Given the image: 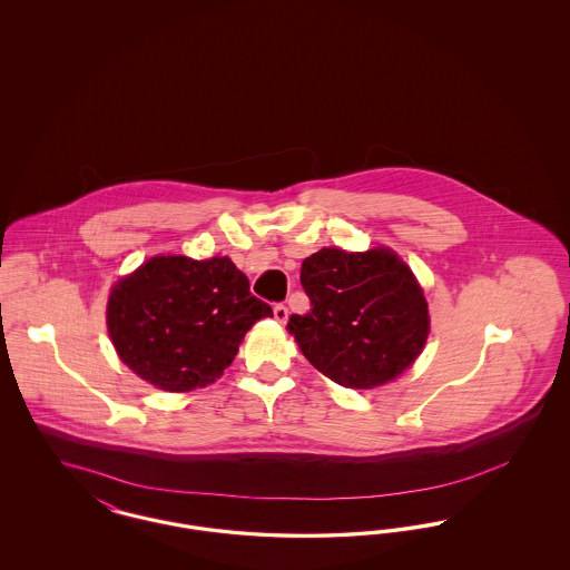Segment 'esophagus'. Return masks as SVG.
Returning a JSON list of instances; mask_svg holds the SVG:
<instances>
[{"mask_svg": "<svg viewBox=\"0 0 570 570\" xmlns=\"http://www.w3.org/2000/svg\"><path fill=\"white\" fill-rule=\"evenodd\" d=\"M273 316H275V321H277V323H282V325H284V323L288 321V307H286L284 303H277V305L273 307Z\"/></svg>", "mask_w": 570, "mask_h": 570, "instance_id": "1", "label": "esophagus"}]
</instances>
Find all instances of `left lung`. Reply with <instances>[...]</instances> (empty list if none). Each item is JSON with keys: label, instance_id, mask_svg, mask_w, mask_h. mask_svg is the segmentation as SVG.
I'll return each instance as SVG.
<instances>
[{"label": "left lung", "instance_id": "8db88e82", "mask_svg": "<svg viewBox=\"0 0 570 570\" xmlns=\"http://www.w3.org/2000/svg\"><path fill=\"white\" fill-rule=\"evenodd\" d=\"M309 312L286 328L326 379L346 389H374L397 379L430 335L423 291L391 249L323 247L301 265Z\"/></svg>", "mask_w": 570, "mask_h": 570}]
</instances>
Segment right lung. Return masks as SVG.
Masks as SVG:
<instances>
[{
  "instance_id": "obj_1",
  "label": "right lung",
  "mask_w": 570,
  "mask_h": 570,
  "mask_svg": "<svg viewBox=\"0 0 570 570\" xmlns=\"http://www.w3.org/2000/svg\"><path fill=\"white\" fill-rule=\"evenodd\" d=\"M272 305L249 293L228 256H154L119 279L107 307L119 358L149 384L186 393L219 379Z\"/></svg>"
}]
</instances>
